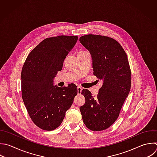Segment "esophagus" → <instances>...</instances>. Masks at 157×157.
Masks as SVG:
<instances>
[{
    "instance_id": "1",
    "label": "esophagus",
    "mask_w": 157,
    "mask_h": 157,
    "mask_svg": "<svg viewBox=\"0 0 157 157\" xmlns=\"http://www.w3.org/2000/svg\"><path fill=\"white\" fill-rule=\"evenodd\" d=\"M82 90H83V88L82 87H80V86H78L77 87V93H78V94H81Z\"/></svg>"
}]
</instances>
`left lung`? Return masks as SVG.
<instances>
[{"label": "left lung", "instance_id": "1", "mask_svg": "<svg viewBox=\"0 0 157 157\" xmlns=\"http://www.w3.org/2000/svg\"><path fill=\"white\" fill-rule=\"evenodd\" d=\"M80 43L90 52L93 74L103 82L96 96L83 90L85 104L80 107L84 124L93 131L109 128L118 118L131 88V69L126 52L113 38L88 34Z\"/></svg>", "mask_w": 157, "mask_h": 157}]
</instances>
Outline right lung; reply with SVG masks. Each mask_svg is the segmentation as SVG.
<instances>
[{
    "label": "right lung",
    "mask_w": 157,
    "mask_h": 157,
    "mask_svg": "<svg viewBox=\"0 0 157 157\" xmlns=\"http://www.w3.org/2000/svg\"><path fill=\"white\" fill-rule=\"evenodd\" d=\"M77 39V36L47 38L31 51L23 66L22 98L32 121L42 129L57 128L77 94L74 83L63 88L53 85V78Z\"/></svg>",
    "instance_id": "obj_1"
}]
</instances>
